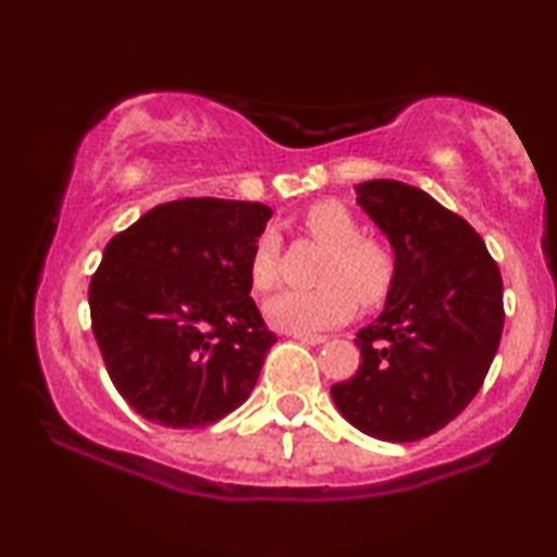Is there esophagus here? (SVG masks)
<instances>
[{"mask_svg": "<svg viewBox=\"0 0 557 557\" xmlns=\"http://www.w3.org/2000/svg\"><path fill=\"white\" fill-rule=\"evenodd\" d=\"M292 337H294V341L305 343V345H322L324 341H327L324 335H292Z\"/></svg>", "mask_w": 557, "mask_h": 557, "instance_id": "obj_1", "label": "esophagus"}]
</instances>
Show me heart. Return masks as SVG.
Here are the masks:
<instances>
[{
	"mask_svg": "<svg viewBox=\"0 0 557 557\" xmlns=\"http://www.w3.org/2000/svg\"><path fill=\"white\" fill-rule=\"evenodd\" d=\"M307 233L327 256L322 258L317 288H286L265 301L271 327L292 335H312L348 322L356 299L375 307L392 292L396 263L384 243L360 237L358 220L341 201H317L305 214ZM278 278V237L263 233L250 252V281L256 292H269Z\"/></svg>",
	"mask_w": 557,
	"mask_h": 557,
	"instance_id": "1",
	"label": "heart"
}]
</instances>
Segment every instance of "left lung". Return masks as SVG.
<instances>
[{"instance_id": "obj_1", "label": "left lung", "mask_w": 557, "mask_h": 557, "mask_svg": "<svg viewBox=\"0 0 557 557\" xmlns=\"http://www.w3.org/2000/svg\"><path fill=\"white\" fill-rule=\"evenodd\" d=\"M356 194L396 273L384 312L356 335L363 363L330 394L363 435L414 443L479 394L504 330L502 273L463 216L417 186L375 178Z\"/></svg>"}]
</instances>
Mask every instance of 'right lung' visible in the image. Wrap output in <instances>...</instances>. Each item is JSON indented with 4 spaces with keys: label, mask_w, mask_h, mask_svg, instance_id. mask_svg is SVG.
I'll return each instance as SVG.
<instances>
[{
    "label": "right lung",
    "mask_w": 557,
    "mask_h": 557,
    "mask_svg": "<svg viewBox=\"0 0 557 557\" xmlns=\"http://www.w3.org/2000/svg\"><path fill=\"white\" fill-rule=\"evenodd\" d=\"M261 201L178 199L114 235L91 276V330L122 399L163 428L220 422L256 388L276 335L250 299Z\"/></svg>",
    "instance_id": "right-lung-1"
}]
</instances>
